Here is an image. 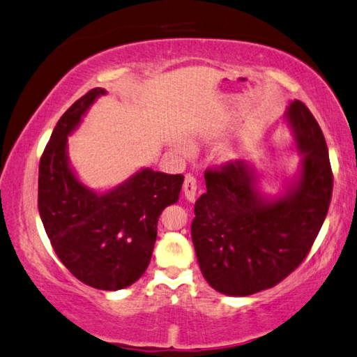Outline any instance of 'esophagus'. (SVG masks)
Returning a JSON list of instances; mask_svg holds the SVG:
<instances>
[{"label": "esophagus", "instance_id": "34e87169", "mask_svg": "<svg viewBox=\"0 0 357 357\" xmlns=\"http://www.w3.org/2000/svg\"><path fill=\"white\" fill-rule=\"evenodd\" d=\"M196 190H197V182L193 175H185V182H183V193L185 197L188 201H195L196 197Z\"/></svg>", "mask_w": 357, "mask_h": 357}]
</instances>
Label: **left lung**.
<instances>
[{
    "label": "left lung",
    "mask_w": 357,
    "mask_h": 357,
    "mask_svg": "<svg viewBox=\"0 0 357 357\" xmlns=\"http://www.w3.org/2000/svg\"><path fill=\"white\" fill-rule=\"evenodd\" d=\"M287 121L303 162L286 196L263 199L254 169L243 161L204 172L207 191L195 204L191 238L206 281L225 295L248 297L286 279L326 220L333 174L324 134L300 100L290 103Z\"/></svg>",
    "instance_id": "left-lung-1"
}]
</instances>
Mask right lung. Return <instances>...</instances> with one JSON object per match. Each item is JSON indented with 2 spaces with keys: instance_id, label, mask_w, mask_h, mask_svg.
Segmentation results:
<instances>
[{
  "instance_id": "add662e5",
  "label": "right lung",
  "mask_w": 357,
  "mask_h": 357,
  "mask_svg": "<svg viewBox=\"0 0 357 357\" xmlns=\"http://www.w3.org/2000/svg\"><path fill=\"white\" fill-rule=\"evenodd\" d=\"M103 94L102 87L91 89L54 128L40 160L38 209L52 249L76 279L94 289L119 290L148 268L158 220L177 202L183 175L144 169L102 195L79 183L68 166L67 135Z\"/></svg>"
}]
</instances>
